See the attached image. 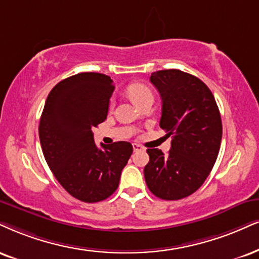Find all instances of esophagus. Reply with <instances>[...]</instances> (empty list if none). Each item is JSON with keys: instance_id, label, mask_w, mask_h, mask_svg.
<instances>
[{"instance_id": "obj_1", "label": "esophagus", "mask_w": 259, "mask_h": 259, "mask_svg": "<svg viewBox=\"0 0 259 259\" xmlns=\"http://www.w3.org/2000/svg\"><path fill=\"white\" fill-rule=\"evenodd\" d=\"M133 150H135V151H142V150H144V148H143L140 144H137V143H135V144H133Z\"/></svg>"}]
</instances>
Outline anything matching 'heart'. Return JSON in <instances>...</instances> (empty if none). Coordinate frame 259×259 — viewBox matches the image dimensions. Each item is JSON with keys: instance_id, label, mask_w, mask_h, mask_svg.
<instances>
[{"instance_id": "1", "label": "heart", "mask_w": 259, "mask_h": 259, "mask_svg": "<svg viewBox=\"0 0 259 259\" xmlns=\"http://www.w3.org/2000/svg\"><path fill=\"white\" fill-rule=\"evenodd\" d=\"M127 94H128L131 100L135 102L137 105L148 100L154 101V95H152L151 90H150L148 86L140 84V82L130 85L128 89H127Z\"/></svg>"}]
</instances>
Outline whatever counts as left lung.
Instances as JSON below:
<instances>
[{
	"instance_id": "1",
	"label": "left lung",
	"mask_w": 259,
	"mask_h": 259,
	"mask_svg": "<svg viewBox=\"0 0 259 259\" xmlns=\"http://www.w3.org/2000/svg\"><path fill=\"white\" fill-rule=\"evenodd\" d=\"M150 81L161 95L159 127L171 138V148L167 155L146 150L145 181L161 199H183L202 186L215 164L222 139L221 115L212 92L197 76L164 69L151 73Z\"/></svg>"
}]
</instances>
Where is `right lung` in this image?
Instances as JSON below:
<instances>
[{"instance_id":"obj_1","label":"right lung","mask_w":259,"mask_h":259,"mask_svg":"<svg viewBox=\"0 0 259 259\" xmlns=\"http://www.w3.org/2000/svg\"><path fill=\"white\" fill-rule=\"evenodd\" d=\"M113 91L110 76L79 73L54 86L40 116L38 132L48 165L67 192L85 203L116 191L133 152L128 142L95 144L92 128L107 119Z\"/></svg>"}]
</instances>
